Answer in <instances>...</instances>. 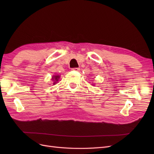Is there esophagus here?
I'll use <instances>...</instances> for the list:
<instances>
[{
	"instance_id": "esophagus-1",
	"label": "esophagus",
	"mask_w": 154,
	"mask_h": 154,
	"mask_svg": "<svg viewBox=\"0 0 154 154\" xmlns=\"http://www.w3.org/2000/svg\"><path fill=\"white\" fill-rule=\"evenodd\" d=\"M72 71H80V68H72Z\"/></svg>"
}]
</instances>
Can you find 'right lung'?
I'll use <instances>...</instances> for the list:
<instances>
[{"label":"right lung","instance_id":"obj_1","mask_svg":"<svg viewBox=\"0 0 154 154\" xmlns=\"http://www.w3.org/2000/svg\"><path fill=\"white\" fill-rule=\"evenodd\" d=\"M59 78H60V76H58V75H57V76H53V79H52V80H53V81L54 82L53 84H55V83L58 81V79H59Z\"/></svg>","mask_w":154,"mask_h":154}]
</instances>
